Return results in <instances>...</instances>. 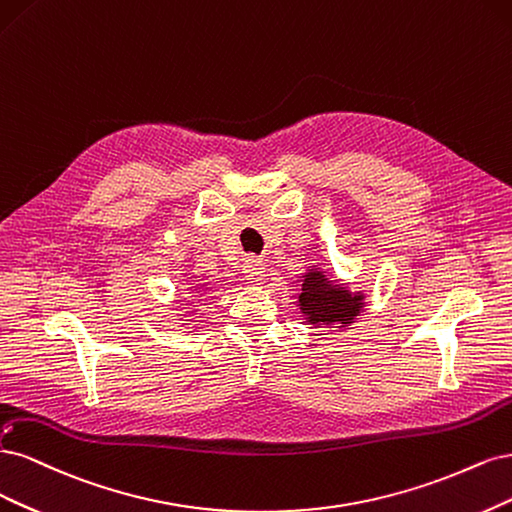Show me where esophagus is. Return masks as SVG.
Segmentation results:
<instances>
[{
    "label": "esophagus",
    "mask_w": 512,
    "mask_h": 512,
    "mask_svg": "<svg viewBox=\"0 0 512 512\" xmlns=\"http://www.w3.org/2000/svg\"><path fill=\"white\" fill-rule=\"evenodd\" d=\"M242 272L251 283H259L266 276V263H263L261 257H246L242 263Z\"/></svg>",
    "instance_id": "obj_1"
}]
</instances>
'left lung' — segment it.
<instances>
[{"instance_id":"left-lung-1","label":"left lung","mask_w":512,"mask_h":512,"mask_svg":"<svg viewBox=\"0 0 512 512\" xmlns=\"http://www.w3.org/2000/svg\"><path fill=\"white\" fill-rule=\"evenodd\" d=\"M364 295H353L327 280L323 272L312 270L304 276L300 308L315 325H349L361 312Z\"/></svg>"}]
</instances>
